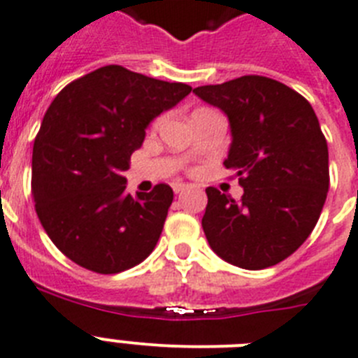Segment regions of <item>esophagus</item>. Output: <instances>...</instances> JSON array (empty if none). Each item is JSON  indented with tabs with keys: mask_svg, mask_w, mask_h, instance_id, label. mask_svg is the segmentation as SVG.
<instances>
[{
	"mask_svg": "<svg viewBox=\"0 0 358 358\" xmlns=\"http://www.w3.org/2000/svg\"><path fill=\"white\" fill-rule=\"evenodd\" d=\"M172 188H173V192H176V194H181L182 190H186V185H185V182L176 181V182H172Z\"/></svg>",
	"mask_w": 358,
	"mask_h": 358,
	"instance_id": "esophagus-1",
	"label": "esophagus"
}]
</instances>
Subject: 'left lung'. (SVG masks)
Here are the masks:
<instances>
[{
  "instance_id": "1",
  "label": "left lung",
  "mask_w": 358,
  "mask_h": 358,
  "mask_svg": "<svg viewBox=\"0 0 358 358\" xmlns=\"http://www.w3.org/2000/svg\"><path fill=\"white\" fill-rule=\"evenodd\" d=\"M194 93L227 115L232 143L223 164L243 188L239 201L206 188L208 245L236 267H273L309 238L326 203L329 153L317 115L302 94L267 76Z\"/></svg>"
}]
</instances>
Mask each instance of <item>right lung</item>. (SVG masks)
<instances>
[{"instance_id":"add662e5","label":"right lung","mask_w":358,"mask_h":358,"mask_svg":"<svg viewBox=\"0 0 358 358\" xmlns=\"http://www.w3.org/2000/svg\"><path fill=\"white\" fill-rule=\"evenodd\" d=\"M190 91L106 66L56 94L32 148V196L47 236L80 267L117 274L155 249L173 190L131 196L124 172L150 122Z\"/></svg>"}]
</instances>
